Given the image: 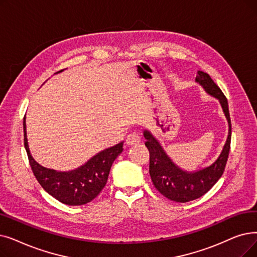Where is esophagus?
<instances>
[{
	"mask_svg": "<svg viewBox=\"0 0 257 257\" xmlns=\"http://www.w3.org/2000/svg\"><path fill=\"white\" fill-rule=\"evenodd\" d=\"M141 142V138L138 132H131L130 135L126 138V143L128 146H132V145H138Z\"/></svg>",
	"mask_w": 257,
	"mask_h": 257,
	"instance_id": "obj_1",
	"label": "esophagus"
}]
</instances>
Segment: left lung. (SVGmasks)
Returning <instances> with one entry per match:
<instances>
[{
  "label": "left lung",
  "instance_id": "8db88e82",
  "mask_svg": "<svg viewBox=\"0 0 257 257\" xmlns=\"http://www.w3.org/2000/svg\"><path fill=\"white\" fill-rule=\"evenodd\" d=\"M197 74L195 81L202 85L209 94L218 98L229 122L227 142L214 164L194 173L185 172L171 162L151 133L144 131V137L147 140L145 145L150 153L149 173L152 183L160 193L176 203L191 202L206 194L216 184L225 171L231 146V119L227 97L208 73L198 71Z\"/></svg>",
  "mask_w": 257,
  "mask_h": 257
}]
</instances>
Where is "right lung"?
I'll return each instance as SVG.
<instances>
[{
	"label": "right lung",
	"instance_id": "right-lung-1",
	"mask_svg": "<svg viewBox=\"0 0 257 257\" xmlns=\"http://www.w3.org/2000/svg\"><path fill=\"white\" fill-rule=\"evenodd\" d=\"M23 127L24 146L33 174L44 190L61 203L69 206L88 204L99 194L107 183L111 166L122 151V142H120L115 146L97 153L76 170L57 172L44 168L32 159L26 138L25 116Z\"/></svg>",
	"mask_w": 257,
	"mask_h": 257
}]
</instances>
